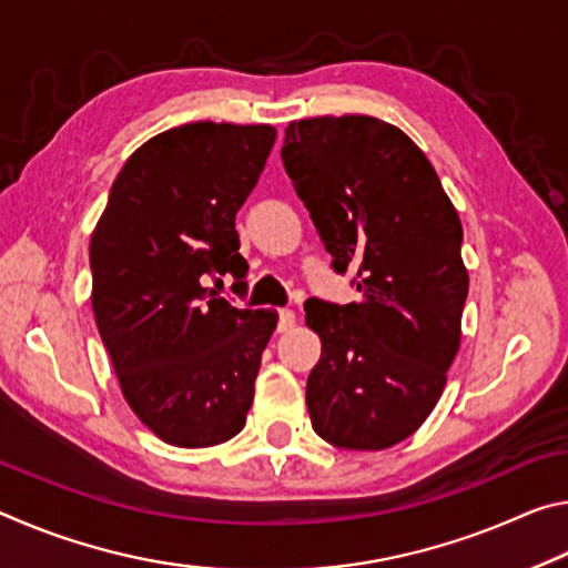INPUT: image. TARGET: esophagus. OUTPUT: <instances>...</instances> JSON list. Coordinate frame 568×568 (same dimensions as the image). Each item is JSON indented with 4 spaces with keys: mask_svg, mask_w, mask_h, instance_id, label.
<instances>
[{
    "mask_svg": "<svg viewBox=\"0 0 568 568\" xmlns=\"http://www.w3.org/2000/svg\"><path fill=\"white\" fill-rule=\"evenodd\" d=\"M295 323H297L295 313H293V311H287V307H283L281 315H277V331H281V333H287V331L293 328Z\"/></svg>",
    "mask_w": 568,
    "mask_h": 568,
    "instance_id": "esophagus-1",
    "label": "esophagus"
}]
</instances>
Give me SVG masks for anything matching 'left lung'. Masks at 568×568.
<instances>
[{
	"instance_id": "1",
	"label": "left lung",
	"mask_w": 568,
	"mask_h": 568,
	"mask_svg": "<svg viewBox=\"0 0 568 568\" xmlns=\"http://www.w3.org/2000/svg\"><path fill=\"white\" fill-rule=\"evenodd\" d=\"M335 273L361 301L305 303L321 361L305 403L323 440L390 448L416 434L460 345L464 227L434 165L406 132L368 114L291 122L281 150Z\"/></svg>"
}]
</instances>
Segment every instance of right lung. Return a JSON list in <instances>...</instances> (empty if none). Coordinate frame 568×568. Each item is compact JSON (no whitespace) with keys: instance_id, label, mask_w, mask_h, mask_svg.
I'll return each instance as SVG.
<instances>
[{"instance_id":"right-lung-1","label":"right lung","mask_w":568,"mask_h":568,"mask_svg":"<svg viewBox=\"0 0 568 568\" xmlns=\"http://www.w3.org/2000/svg\"><path fill=\"white\" fill-rule=\"evenodd\" d=\"M275 142L271 124L190 122L124 162L90 240L92 311L124 400L170 446L237 436L275 311L203 285L243 277L235 215Z\"/></svg>"}]
</instances>
